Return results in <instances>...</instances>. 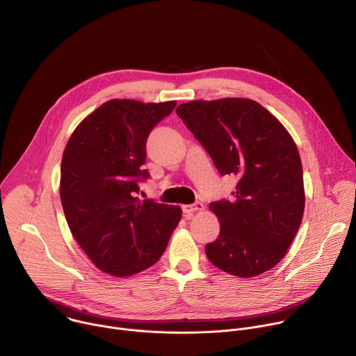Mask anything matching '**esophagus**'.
Here are the masks:
<instances>
[{
	"label": "esophagus",
	"mask_w": 356,
	"mask_h": 356,
	"mask_svg": "<svg viewBox=\"0 0 356 356\" xmlns=\"http://www.w3.org/2000/svg\"><path fill=\"white\" fill-rule=\"evenodd\" d=\"M181 210H183V214H184V216H190V214H191V213H194V211L202 210V204H201V202H195V204L183 206V207H181Z\"/></svg>",
	"instance_id": "1"
}]
</instances>
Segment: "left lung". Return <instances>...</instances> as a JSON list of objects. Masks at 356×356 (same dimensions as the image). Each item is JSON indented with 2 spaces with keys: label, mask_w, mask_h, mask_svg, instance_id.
Here are the masks:
<instances>
[{
  "label": "left lung",
  "mask_w": 356,
  "mask_h": 356,
  "mask_svg": "<svg viewBox=\"0 0 356 356\" xmlns=\"http://www.w3.org/2000/svg\"><path fill=\"white\" fill-rule=\"evenodd\" d=\"M221 176H235L231 200L210 202L220 218L218 238L206 255L239 277L276 266L302 220L304 184L297 146L284 127L248 98L190 101L177 107Z\"/></svg>",
  "instance_id": "left-lung-1"
}]
</instances>
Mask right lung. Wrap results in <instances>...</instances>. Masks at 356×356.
Returning <instances> with one entry per match:
<instances>
[{
    "label": "right lung",
    "instance_id": "1",
    "mask_svg": "<svg viewBox=\"0 0 356 356\" xmlns=\"http://www.w3.org/2000/svg\"><path fill=\"white\" fill-rule=\"evenodd\" d=\"M176 101L111 99L70 136L62 158L60 200L69 228L92 264L127 277L155 265L181 218L179 206L140 201L150 177L146 140Z\"/></svg>",
    "mask_w": 356,
    "mask_h": 356
}]
</instances>
